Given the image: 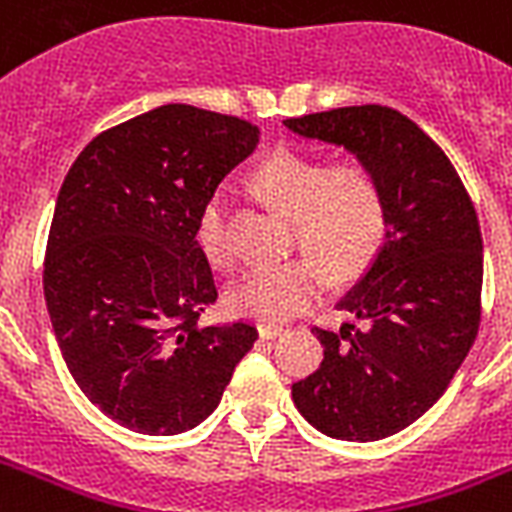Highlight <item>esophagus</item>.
I'll return each mask as SVG.
<instances>
[{"label":"esophagus","mask_w":512,"mask_h":512,"mask_svg":"<svg viewBox=\"0 0 512 512\" xmlns=\"http://www.w3.org/2000/svg\"><path fill=\"white\" fill-rule=\"evenodd\" d=\"M284 332H287V329L276 327V324H263V327H260V337H263V340H273V337L284 335Z\"/></svg>","instance_id":"esophagus-1"}]
</instances>
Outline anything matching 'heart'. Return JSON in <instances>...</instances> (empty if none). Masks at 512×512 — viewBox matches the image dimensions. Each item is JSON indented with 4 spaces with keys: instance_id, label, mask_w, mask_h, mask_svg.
<instances>
[{
    "instance_id": "b5f03b06",
    "label": "heart",
    "mask_w": 512,
    "mask_h": 512,
    "mask_svg": "<svg viewBox=\"0 0 512 512\" xmlns=\"http://www.w3.org/2000/svg\"><path fill=\"white\" fill-rule=\"evenodd\" d=\"M252 191L292 220V249L279 265L249 271L228 292L236 316L281 324L311 308L332 281L356 279L388 239V196L374 167L358 156L327 162L321 156L279 154L252 177ZM199 244L220 271L236 265L228 236V207L217 193L201 209Z\"/></svg>"
}]
</instances>
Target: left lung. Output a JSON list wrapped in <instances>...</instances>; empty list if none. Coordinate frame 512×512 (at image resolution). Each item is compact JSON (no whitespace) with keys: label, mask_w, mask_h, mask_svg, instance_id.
Listing matches in <instances>:
<instances>
[{"label":"left lung","mask_w":512,"mask_h":512,"mask_svg":"<svg viewBox=\"0 0 512 512\" xmlns=\"http://www.w3.org/2000/svg\"><path fill=\"white\" fill-rule=\"evenodd\" d=\"M284 124L372 164L388 196V239L337 303L366 327H313L324 361L292 385L313 428L380 441L444 396L476 342L484 284L476 207L444 151L393 108H332Z\"/></svg>","instance_id":"obj_1"}]
</instances>
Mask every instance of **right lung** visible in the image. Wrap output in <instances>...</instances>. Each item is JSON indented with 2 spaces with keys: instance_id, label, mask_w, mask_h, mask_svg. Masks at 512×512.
Masks as SVG:
<instances>
[{
  "instance_id": "right-lung-1",
  "label": "right lung",
  "mask_w": 512,
  "mask_h": 512,
  "mask_svg": "<svg viewBox=\"0 0 512 512\" xmlns=\"http://www.w3.org/2000/svg\"><path fill=\"white\" fill-rule=\"evenodd\" d=\"M257 143L239 116L170 103L100 132L60 185L44 300L71 377L124 428L199 425L255 345L252 321L199 324L217 284L196 233Z\"/></svg>"
}]
</instances>
